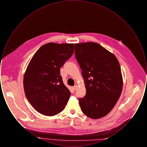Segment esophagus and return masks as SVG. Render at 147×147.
Instances as JSON below:
<instances>
[{
    "instance_id": "esophagus-1",
    "label": "esophagus",
    "mask_w": 147,
    "mask_h": 147,
    "mask_svg": "<svg viewBox=\"0 0 147 147\" xmlns=\"http://www.w3.org/2000/svg\"><path fill=\"white\" fill-rule=\"evenodd\" d=\"M77 88H78V86H77V85H74L73 87V89L74 90H76V89H77Z\"/></svg>"
}]
</instances>
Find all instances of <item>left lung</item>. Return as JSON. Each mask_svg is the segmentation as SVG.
Returning <instances> with one entry per match:
<instances>
[{
    "label": "left lung",
    "instance_id": "1",
    "mask_svg": "<svg viewBox=\"0 0 147 147\" xmlns=\"http://www.w3.org/2000/svg\"><path fill=\"white\" fill-rule=\"evenodd\" d=\"M75 55L82 70L86 95L79 102L82 112L100 119L112 110L121 94L123 79L113 53L95 42L75 44Z\"/></svg>",
    "mask_w": 147,
    "mask_h": 147
}]
</instances>
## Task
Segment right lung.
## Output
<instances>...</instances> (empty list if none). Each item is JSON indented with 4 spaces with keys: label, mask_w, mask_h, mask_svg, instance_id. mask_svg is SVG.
Returning <instances> with one entry per match:
<instances>
[{
    "label": "right lung",
    "mask_w": 147,
    "mask_h": 147,
    "mask_svg": "<svg viewBox=\"0 0 147 147\" xmlns=\"http://www.w3.org/2000/svg\"><path fill=\"white\" fill-rule=\"evenodd\" d=\"M73 43L50 42L41 46L31 58L24 77V89L29 102L46 116L62 112L70 92L63 84L60 69L73 55Z\"/></svg>",
    "instance_id": "1"
}]
</instances>
